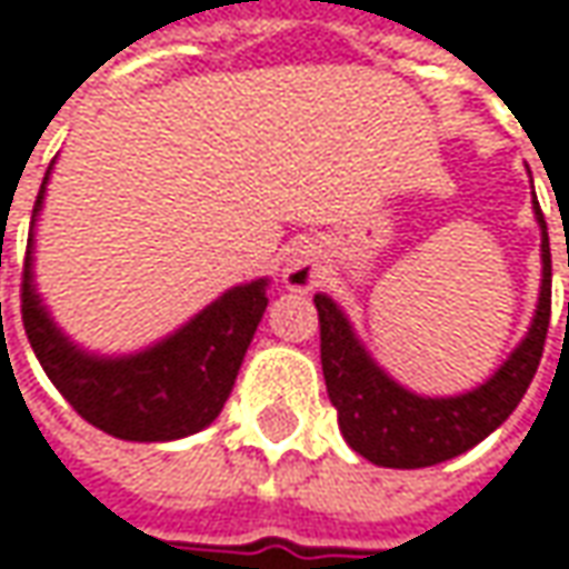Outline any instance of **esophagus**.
Here are the masks:
<instances>
[{
	"label": "esophagus",
	"instance_id": "1",
	"mask_svg": "<svg viewBox=\"0 0 569 569\" xmlns=\"http://www.w3.org/2000/svg\"><path fill=\"white\" fill-rule=\"evenodd\" d=\"M283 280L296 292H311L315 286L325 280V260L311 244H299L286 260Z\"/></svg>",
	"mask_w": 569,
	"mask_h": 569
}]
</instances>
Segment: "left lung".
Listing matches in <instances>:
<instances>
[{"mask_svg": "<svg viewBox=\"0 0 569 569\" xmlns=\"http://www.w3.org/2000/svg\"><path fill=\"white\" fill-rule=\"evenodd\" d=\"M541 222V296L526 340L481 388L458 398H417L413 391L391 382L369 359L350 331V321L328 296H315L321 325V369L328 398L337 408V423L350 449L382 468H430L439 461L468 452L519 408L529 391L545 353V337L551 321V248L548 226L535 200ZM569 318V309H567Z\"/></svg>", "mask_w": 569, "mask_h": 569, "instance_id": "obj_1", "label": "left lung"}]
</instances>
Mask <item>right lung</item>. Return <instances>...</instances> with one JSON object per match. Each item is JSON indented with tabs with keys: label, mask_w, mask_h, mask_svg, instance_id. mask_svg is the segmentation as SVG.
I'll return each instance as SVG.
<instances>
[{
	"label": "right lung",
	"mask_w": 569,
	"mask_h": 569,
	"mask_svg": "<svg viewBox=\"0 0 569 569\" xmlns=\"http://www.w3.org/2000/svg\"><path fill=\"white\" fill-rule=\"evenodd\" d=\"M43 184L31 222L38 219ZM31 241L21 270V321L43 372L72 410L91 427L133 442L181 439L210 427L232 395L238 366L263 318L267 280L229 289L146 353L98 359L76 350L40 306L31 286Z\"/></svg>",
	"instance_id": "1"
}]
</instances>
